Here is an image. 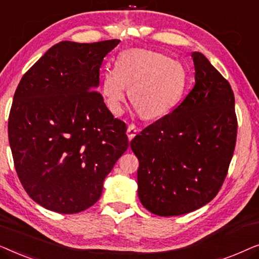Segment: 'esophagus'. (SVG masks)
I'll return each instance as SVG.
<instances>
[{"mask_svg": "<svg viewBox=\"0 0 259 259\" xmlns=\"http://www.w3.org/2000/svg\"><path fill=\"white\" fill-rule=\"evenodd\" d=\"M137 127L134 126V125H130L128 127H127V131H126V133H127V137H128V140L131 141L133 139L134 137H136V134H137Z\"/></svg>", "mask_w": 259, "mask_h": 259, "instance_id": "esophagus-1", "label": "esophagus"}]
</instances>
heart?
<instances>
[{"label": "heart", "mask_w": 259, "mask_h": 259, "mask_svg": "<svg viewBox=\"0 0 259 259\" xmlns=\"http://www.w3.org/2000/svg\"><path fill=\"white\" fill-rule=\"evenodd\" d=\"M187 72L178 60L147 49L120 53L114 68H105L101 93L114 115L121 114L130 99L145 119H160L180 104L185 94Z\"/></svg>", "instance_id": "obj_1"}]
</instances>
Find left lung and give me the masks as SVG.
<instances>
[{"mask_svg":"<svg viewBox=\"0 0 259 259\" xmlns=\"http://www.w3.org/2000/svg\"><path fill=\"white\" fill-rule=\"evenodd\" d=\"M196 84L175 111L131 141L139 160L138 196L157 215L185 214L217 196L235 151L237 118L231 86L199 52Z\"/></svg>","mask_w":259,"mask_h":259,"instance_id":"left-lung-1","label":"left lung"}]
</instances>
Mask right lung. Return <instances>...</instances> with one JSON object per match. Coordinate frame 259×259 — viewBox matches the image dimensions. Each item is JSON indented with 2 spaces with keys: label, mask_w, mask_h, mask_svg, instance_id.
<instances>
[{
  "label": "right lung",
  "mask_w": 259,
  "mask_h": 259,
  "mask_svg": "<svg viewBox=\"0 0 259 259\" xmlns=\"http://www.w3.org/2000/svg\"><path fill=\"white\" fill-rule=\"evenodd\" d=\"M120 40L61 41L24 74L8 120L14 164L31 199L77 213L97 203L128 147L126 125L97 90L102 60Z\"/></svg>",
  "instance_id": "1"
}]
</instances>
